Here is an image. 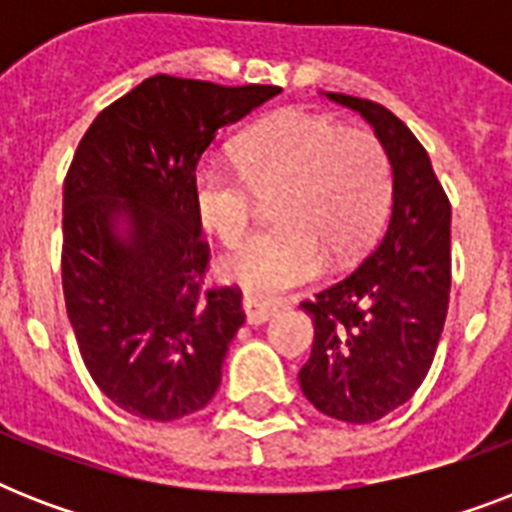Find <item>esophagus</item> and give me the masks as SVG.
<instances>
[{"label": "esophagus", "instance_id": "1", "mask_svg": "<svg viewBox=\"0 0 512 512\" xmlns=\"http://www.w3.org/2000/svg\"><path fill=\"white\" fill-rule=\"evenodd\" d=\"M241 308H244V316H247V324H265L276 313V305L263 300V297L247 295L241 300Z\"/></svg>", "mask_w": 512, "mask_h": 512}]
</instances>
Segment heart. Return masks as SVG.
<instances>
[{
  "instance_id": "obj_1",
  "label": "heart",
  "mask_w": 512,
  "mask_h": 512,
  "mask_svg": "<svg viewBox=\"0 0 512 512\" xmlns=\"http://www.w3.org/2000/svg\"><path fill=\"white\" fill-rule=\"evenodd\" d=\"M241 172L201 167L193 207L217 241L236 244L273 201L279 231L255 236L220 260V276L255 295L313 279L321 249L356 257L380 231L390 204V164L380 140L329 116L281 111L239 143Z\"/></svg>"
}]
</instances>
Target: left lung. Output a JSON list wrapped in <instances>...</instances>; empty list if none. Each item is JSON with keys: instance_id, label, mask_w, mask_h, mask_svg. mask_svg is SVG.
Segmentation results:
<instances>
[{"instance_id": "8db88e82", "label": "left lung", "mask_w": 512, "mask_h": 512, "mask_svg": "<svg viewBox=\"0 0 512 512\" xmlns=\"http://www.w3.org/2000/svg\"><path fill=\"white\" fill-rule=\"evenodd\" d=\"M374 127L393 172L380 241L356 271L305 300L313 350L297 380L319 412L353 425L414 396L444 332L452 284V207L428 151L385 106L327 92Z\"/></svg>"}]
</instances>
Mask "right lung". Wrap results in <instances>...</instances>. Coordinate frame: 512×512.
Returning a JSON list of instances; mask_svg holds the SVG:
<instances>
[{"mask_svg":"<svg viewBox=\"0 0 512 512\" xmlns=\"http://www.w3.org/2000/svg\"><path fill=\"white\" fill-rule=\"evenodd\" d=\"M281 87L156 74L84 132L63 183V295L87 372L119 409H204L244 324L239 287L204 289L193 175L223 127Z\"/></svg>","mask_w":512,"mask_h":512,"instance_id":"add662e5","label":"right lung"}]
</instances>
